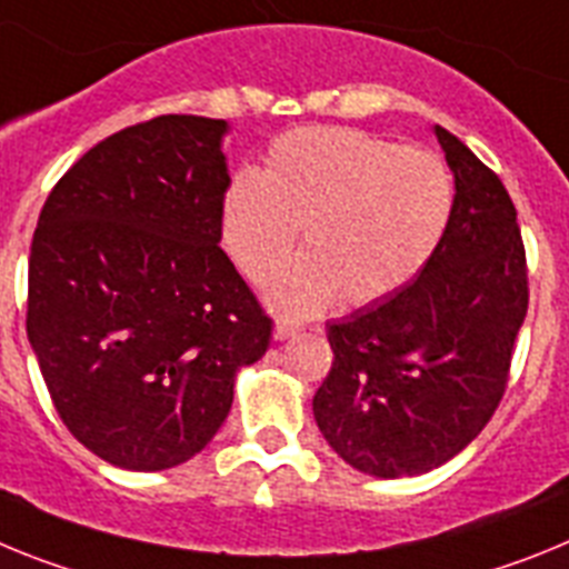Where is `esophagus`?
Returning a JSON list of instances; mask_svg holds the SVG:
<instances>
[{
	"instance_id": "esophagus-1",
	"label": "esophagus",
	"mask_w": 569,
	"mask_h": 569,
	"mask_svg": "<svg viewBox=\"0 0 569 569\" xmlns=\"http://www.w3.org/2000/svg\"><path fill=\"white\" fill-rule=\"evenodd\" d=\"M298 332H300L298 323H289V320H278V323H274V340L295 338Z\"/></svg>"
}]
</instances>
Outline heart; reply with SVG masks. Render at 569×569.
I'll return each instance as SVG.
<instances>
[{"mask_svg":"<svg viewBox=\"0 0 569 569\" xmlns=\"http://www.w3.org/2000/svg\"><path fill=\"white\" fill-rule=\"evenodd\" d=\"M456 189L421 148L343 126H306L271 142L263 171L231 177L220 209L229 257L251 283H269L303 229L298 263L269 303L309 318L335 303H372L421 274L447 234Z\"/></svg>","mask_w":569,"mask_h":569,"instance_id":"b5f03b06","label":"heart"}]
</instances>
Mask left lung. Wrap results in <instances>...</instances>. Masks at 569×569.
Masks as SVG:
<instances>
[{
	"label": "left lung",
	"instance_id": "1",
	"mask_svg": "<svg viewBox=\"0 0 569 569\" xmlns=\"http://www.w3.org/2000/svg\"><path fill=\"white\" fill-rule=\"evenodd\" d=\"M456 177L441 246L409 286L326 326L335 360L315 421L349 467L421 476L458 456L496 412L527 315L516 206L447 128H432Z\"/></svg>",
	"mask_w": 569,
	"mask_h": 569
}]
</instances>
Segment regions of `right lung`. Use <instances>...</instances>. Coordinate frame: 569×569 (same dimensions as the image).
<instances>
[{"mask_svg":"<svg viewBox=\"0 0 569 569\" xmlns=\"http://www.w3.org/2000/svg\"><path fill=\"white\" fill-rule=\"evenodd\" d=\"M229 122L166 113L79 157L28 260V340L59 418L113 467L157 472L223 427L266 318L220 249Z\"/></svg>","mask_w":569,"mask_h":569,"instance_id":"obj_1","label":"right lung"}]
</instances>
